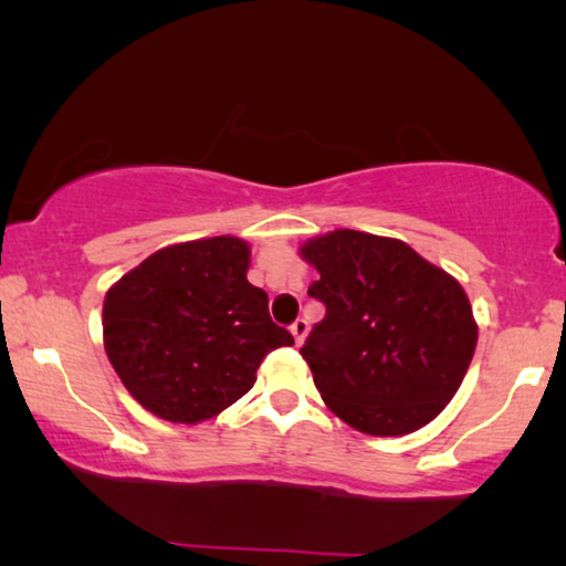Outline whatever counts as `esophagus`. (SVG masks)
I'll use <instances>...</instances> for the list:
<instances>
[{
  "instance_id": "obj_1",
  "label": "esophagus",
  "mask_w": 566,
  "mask_h": 566,
  "mask_svg": "<svg viewBox=\"0 0 566 566\" xmlns=\"http://www.w3.org/2000/svg\"><path fill=\"white\" fill-rule=\"evenodd\" d=\"M306 332H308V324H306V319H296V322L291 324V335H293V339H296V345L304 343Z\"/></svg>"
}]
</instances>
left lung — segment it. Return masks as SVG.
<instances>
[{"label":"left lung","instance_id":"1","mask_svg":"<svg viewBox=\"0 0 566 566\" xmlns=\"http://www.w3.org/2000/svg\"><path fill=\"white\" fill-rule=\"evenodd\" d=\"M327 314L301 355L324 405L368 436H407L443 412L467 376L476 322L453 275L391 237L337 229L301 244Z\"/></svg>","mask_w":566,"mask_h":566}]
</instances>
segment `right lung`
Here are the masks:
<instances>
[{"label": "right lung", "instance_id": "add662e5", "mask_svg": "<svg viewBox=\"0 0 566 566\" xmlns=\"http://www.w3.org/2000/svg\"><path fill=\"white\" fill-rule=\"evenodd\" d=\"M247 268L244 239H196L149 254L105 293V353L151 415L211 420L252 389L270 350L293 345Z\"/></svg>", "mask_w": 566, "mask_h": 566}]
</instances>
